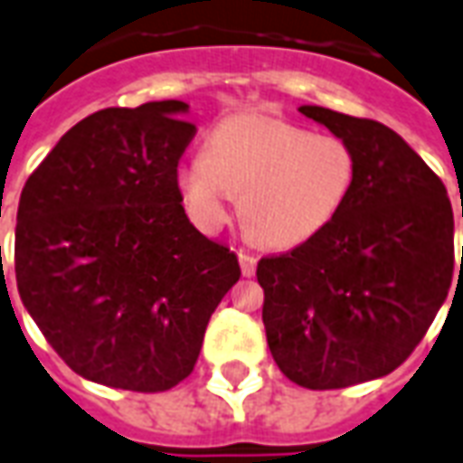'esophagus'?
Wrapping results in <instances>:
<instances>
[{
  "label": "esophagus",
  "mask_w": 463,
  "mask_h": 463,
  "mask_svg": "<svg viewBox=\"0 0 463 463\" xmlns=\"http://www.w3.org/2000/svg\"><path fill=\"white\" fill-rule=\"evenodd\" d=\"M238 260H241L242 277L255 275V269H258V258H255V255H250V252H241V255H238Z\"/></svg>",
  "instance_id": "34e87169"
}]
</instances>
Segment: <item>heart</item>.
<instances>
[{
  "mask_svg": "<svg viewBox=\"0 0 463 463\" xmlns=\"http://www.w3.org/2000/svg\"><path fill=\"white\" fill-rule=\"evenodd\" d=\"M358 176L354 146L336 135L265 115H238L208 137V152L176 166L186 213L203 231L231 221L242 194V221L267 248L311 241L344 211Z\"/></svg>",
  "mask_w": 463,
  "mask_h": 463,
  "instance_id": "1",
  "label": "heart"
}]
</instances>
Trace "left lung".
<instances>
[{
	"instance_id": "8db88e82",
	"label": "left lung",
	"mask_w": 463,
	"mask_h": 463,
	"mask_svg": "<svg viewBox=\"0 0 463 463\" xmlns=\"http://www.w3.org/2000/svg\"><path fill=\"white\" fill-rule=\"evenodd\" d=\"M299 112L354 146L358 176L331 225L260 260L262 324L292 383L348 388L395 371L427 334L451 287L454 213L439 176L390 127L318 105Z\"/></svg>"
}]
</instances>
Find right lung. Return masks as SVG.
<instances>
[{"label":"right lung","mask_w":463,"mask_h":463,"mask_svg":"<svg viewBox=\"0 0 463 463\" xmlns=\"http://www.w3.org/2000/svg\"><path fill=\"white\" fill-rule=\"evenodd\" d=\"M188 105L108 108L71 127L26 181L14 269L24 307L78 375L162 392L194 371L208 318L241 279L194 228L176 166Z\"/></svg>","instance_id":"1"}]
</instances>
